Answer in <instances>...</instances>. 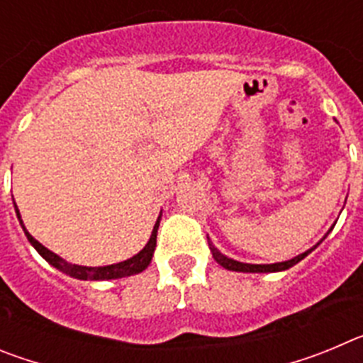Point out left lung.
<instances>
[{"mask_svg":"<svg viewBox=\"0 0 363 363\" xmlns=\"http://www.w3.org/2000/svg\"><path fill=\"white\" fill-rule=\"evenodd\" d=\"M327 234H329V233H327ZM209 245H211V251H213L214 259H216L218 264H220L223 269H229V271H238V272H277V271H285V269H289V267H293V265H296L300 259H303L307 255H309L311 251H314L318 243H316L313 249H309V251L294 256L293 259H287V262H280V264H265V265L242 264V262H236V259H230V258H227L225 255H221V252L218 251L213 243H209Z\"/></svg>","mask_w":363,"mask_h":363,"instance_id":"1","label":"left lung"}]
</instances>
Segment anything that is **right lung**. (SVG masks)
<instances>
[{
	"mask_svg": "<svg viewBox=\"0 0 363 363\" xmlns=\"http://www.w3.org/2000/svg\"><path fill=\"white\" fill-rule=\"evenodd\" d=\"M16 207V203H14ZM16 213H18L19 218V211L16 207ZM19 223L23 227L25 234H27L28 242L34 245L38 252L43 256L50 265H54L56 269L63 271L65 274L72 278H78V280H112V278H123V277H130V274H138V272L145 271L147 265L150 264V259H152V252H154V247H156V234H158V227H160V218L156 221V225H154L152 234H150V240L145 247H143L142 251L138 252L136 256L133 258L125 259V262H120V264H114V265H107V267H82V265H72L69 262H65L63 258H60L57 255H54L52 251H49L47 247L41 245L36 238H32L30 234L27 233L25 229L23 221L19 218Z\"/></svg>",
	"mask_w": 363,
	"mask_h": 363,
	"instance_id": "obj_1",
	"label": "right lung"
}]
</instances>
